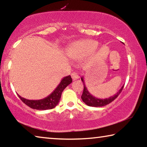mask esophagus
<instances>
[{"label": "esophagus", "instance_id": "34e87169", "mask_svg": "<svg viewBox=\"0 0 147 147\" xmlns=\"http://www.w3.org/2000/svg\"><path fill=\"white\" fill-rule=\"evenodd\" d=\"M71 77L73 80H76L79 78V74L76 72H73V73H71Z\"/></svg>", "mask_w": 147, "mask_h": 147}]
</instances>
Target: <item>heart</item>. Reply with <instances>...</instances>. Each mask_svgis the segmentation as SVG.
Wrapping results in <instances>:
<instances>
[{
	"label": "heart",
	"instance_id": "1",
	"mask_svg": "<svg viewBox=\"0 0 147 147\" xmlns=\"http://www.w3.org/2000/svg\"><path fill=\"white\" fill-rule=\"evenodd\" d=\"M98 46V43L93 39H82L74 42L69 47L67 54L74 59H81L89 56Z\"/></svg>",
	"mask_w": 147,
	"mask_h": 147
}]
</instances>
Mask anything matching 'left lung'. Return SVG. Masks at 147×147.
I'll use <instances>...</instances> for the list:
<instances>
[{"mask_svg": "<svg viewBox=\"0 0 147 147\" xmlns=\"http://www.w3.org/2000/svg\"><path fill=\"white\" fill-rule=\"evenodd\" d=\"M81 80L83 82V84H84V91H83V93H82V95L81 96V98L82 99V101L84 102L89 106L101 107V106H106L107 104L111 103V102L115 100V99L119 95V94L121 93V91L123 90V87H124V86H122V88L119 89L117 93L115 94H114V95L112 96H110V97L106 98L104 99L97 98L92 95V94L88 91V89H87L86 86L85 85V82H84V80L83 77H81Z\"/></svg>", "mask_w": 147, "mask_h": 147, "instance_id": "8db88e82", "label": "left lung"}]
</instances>
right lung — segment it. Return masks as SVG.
Segmentation results:
<instances>
[{
  "mask_svg": "<svg viewBox=\"0 0 147 147\" xmlns=\"http://www.w3.org/2000/svg\"><path fill=\"white\" fill-rule=\"evenodd\" d=\"M72 78L70 75L67 76H65L62 78L59 84V85L56 87L53 93L50 94L48 96L40 100H28L18 94L20 99L23 102L29 106L30 108L34 109H38V110H45V109H51L58 105L59 100L61 98V93L72 82Z\"/></svg>",
  "mask_w": 147,
  "mask_h": 147,
  "instance_id": "add662e5",
  "label": "right lung"
}]
</instances>
